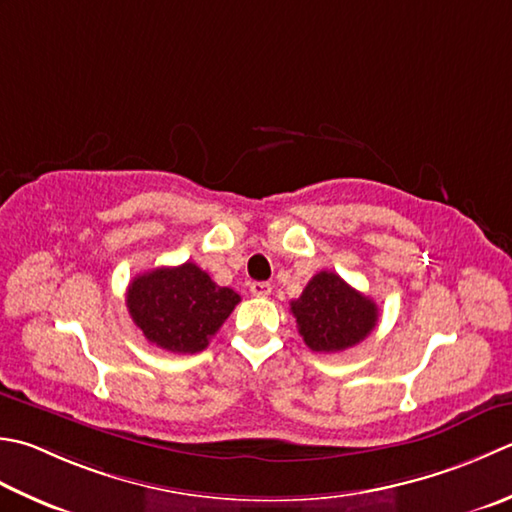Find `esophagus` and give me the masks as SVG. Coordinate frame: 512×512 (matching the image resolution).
Segmentation results:
<instances>
[{
  "label": "esophagus",
  "instance_id": "34e87169",
  "mask_svg": "<svg viewBox=\"0 0 512 512\" xmlns=\"http://www.w3.org/2000/svg\"><path fill=\"white\" fill-rule=\"evenodd\" d=\"M250 293L255 297H268L270 295V284L268 282H253L250 284Z\"/></svg>",
  "mask_w": 512,
  "mask_h": 512
}]
</instances>
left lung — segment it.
<instances>
[{
  "mask_svg": "<svg viewBox=\"0 0 512 512\" xmlns=\"http://www.w3.org/2000/svg\"><path fill=\"white\" fill-rule=\"evenodd\" d=\"M299 335L313 353H339L373 333L377 304L348 286L337 273H317L302 295L290 302Z\"/></svg>",
  "mask_w": 512,
  "mask_h": 512,
  "instance_id": "8db88e82",
  "label": "left lung"
}]
</instances>
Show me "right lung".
<instances>
[{
  "instance_id": "obj_1",
  "label": "right lung",
  "mask_w": 512,
  "mask_h": 512,
  "mask_svg": "<svg viewBox=\"0 0 512 512\" xmlns=\"http://www.w3.org/2000/svg\"><path fill=\"white\" fill-rule=\"evenodd\" d=\"M239 299L193 262L148 270L126 290L128 313L148 342L179 355L204 350Z\"/></svg>"
}]
</instances>
